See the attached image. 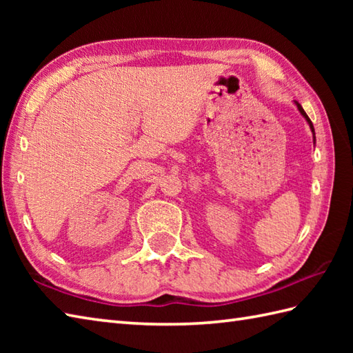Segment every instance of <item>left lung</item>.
<instances>
[{
	"mask_svg": "<svg viewBox=\"0 0 353 353\" xmlns=\"http://www.w3.org/2000/svg\"><path fill=\"white\" fill-rule=\"evenodd\" d=\"M296 106H297V109H299V112H301V114L303 115V118L306 119V121H308V124H310V129H311V132H312V134H316V133H314V125H312V123H311V119H310V117L308 115H306V112L303 110V108L301 106V104H299L297 101H296ZM314 141H316V137H314Z\"/></svg>",
	"mask_w": 353,
	"mask_h": 353,
	"instance_id": "obj_1",
	"label": "left lung"
}]
</instances>
